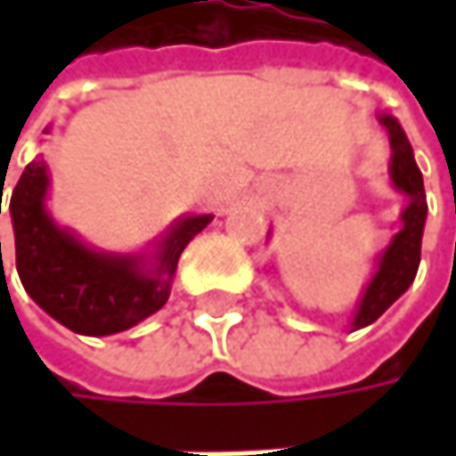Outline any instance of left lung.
Instances as JSON below:
<instances>
[{"instance_id":"8db88e82","label":"left lung","mask_w":456,"mask_h":456,"mask_svg":"<svg viewBox=\"0 0 456 456\" xmlns=\"http://www.w3.org/2000/svg\"><path fill=\"white\" fill-rule=\"evenodd\" d=\"M380 124L388 132L391 142V163L388 176L391 184L407 198V206L402 211V229L391 237L386 250L375 258V274L362 290V298L356 304V312L351 317V330H362L380 317L396 298L407 293L417 266H419V245H422V229L428 219V203H425V187L422 174L414 163V152L402 124L380 113Z\"/></svg>"}]
</instances>
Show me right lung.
Masks as SVG:
<instances>
[{
  "mask_svg": "<svg viewBox=\"0 0 456 456\" xmlns=\"http://www.w3.org/2000/svg\"><path fill=\"white\" fill-rule=\"evenodd\" d=\"M46 195L49 168L37 155L10 198L20 282L49 317L94 338L124 332L155 314L171 296L182 250L214 222L211 214L179 216L152 242V250L110 253L60 227L46 208Z\"/></svg>",
  "mask_w": 456,
  "mask_h": 456,
  "instance_id": "add662e5",
  "label": "right lung"
}]
</instances>
